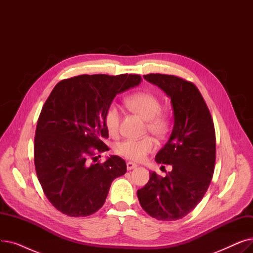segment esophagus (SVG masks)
Instances as JSON below:
<instances>
[{"mask_svg": "<svg viewBox=\"0 0 253 253\" xmlns=\"http://www.w3.org/2000/svg\"><path fill=\"white\" fill-rule=\"evenodd\" d=\"M126 165H127V169H128V170H132V169H134V168L137 167V164H135V163H133V162H131V161L127 162Z\"/></svg>", "mask_w": 253, "mask_h": 253, "instance_id": "esophagus-1", "label": "esophagus"}]
</instances>
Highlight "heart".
Wrapping results in <instances>:
<instances>
[{"mask_svg":"<svg viewBox=\"0 0 253 253\" xmlns=\"http://www.w3.org/2000/svg\"><path fill=\"white\" fill-rule=\"evenodd\" d=\"M126 103L130 109L148 120V128L158 136L166 134L169 127L168 118L161 113V102L154 93L139 91L127 97ZM121 109L117 103H111L104 114V125L111 135H117L121 122ZM157 148L156 140L147 136L139 139L126 138L115 145V152L132 161H141Z\"/></svg>","mask_w":253,"mask_h":253,"instance_id":"1","label":"heart"}]
</instances>
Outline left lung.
I'll list each match as a JSON object with an SVG mask.
<instances>
[{
    "label": "left lung",
    "instance_id": "8db88e82",
    "mask_svg": "<svg viewBox=\"0 0 253 253\" xmlns=\"http://www.w3.org/2000/svg\"><path fill=\"white\" fill-rule=\"evenodd\" d=\"M143 78L171 99L174 125L156 162L172 166L166 176L150 172V180L137 191L142 209L152 217L170 221L182 218L200 203L215 164V131L200 91L189 81L162 74Z\"/></svg>",
    "mask_w": 253,
    "mask_h": 253
}]
</instances>
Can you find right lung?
<instances>
[{
	"mask_svg": "<svg viewBox=\"0 0 253 253\" xmlns=\"http://www.w3.org/2000/svg\"><path fill=\"white\" fill-rule=\"evenodd\" d=\"M142 81L139 75H81L60 81L40 114L35 166L44 194L57 210L88 216L102 207L113 180L126 173L122 158L96 162L109 148L104 114L115 96Z\"/></svg>",
	"mask_w": 253,
	"mask_h": 253,
	"instance_id": "obj_1",
	"label": "right lung"
}]
</instances>
